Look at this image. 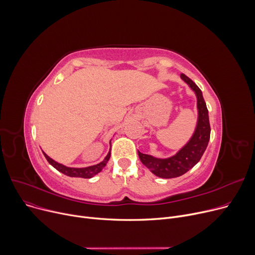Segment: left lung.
<instances>
[{
	"label": "left lung",
	"mask_w": 255,
	"mask_h": 255,
	"mask_svg": "<svg viewBox=\"0 0 255 255\" xmlns=\"http://www.w3.org/2000/svg\"><path fill=\"white\" fill-rule=\"evenodd\" d=\"M181 78L196 93L198 100V125L191 139L175 155L169 158H156L138 151L144 166L160 178L169 179L179 177L193 168L200 161L210 140L211 128L209 123V114L201 89L186 75L181 74Z\"/></svg>",
	"instance_id": "1"
}]
</instances>
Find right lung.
Here are the masks:
<instances>
[{
  "mask_svg": "<svg viewBox=\"0 0 255 255\" xmlns=\"http://www.w3.org/2000/svg\"><path fill=\"white\" fill-rule=\"evenodd\" d=\"M43 154H44L45 157H46L47 161L51 164L53 168H55L57 171H59L61 173L67 175V176H70V177H80V178H92L95 175H97L98 173H100L103 170V168L106 166L109 158H110L111 152L109 151L107 156L105 157L104 160L101 161L100 163L95 164V166L86 167V168H69V167L64 166V164H62V163H58L57 161L53 160L52 158H50L45 152H43Z\"/></svg>",
  "mask_w": 255,
  "mask_h": 255,
  "instance_id": "right-lung-1",
  "label": "right lung"
}]
</instances>
